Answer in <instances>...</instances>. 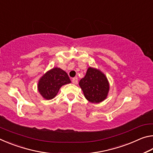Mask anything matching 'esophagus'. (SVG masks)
Instances as JSON below:
<instances>
[{"mask_svg": "<svg viewBox=\"0 0 153 153\" xmlns=\"http://www.w3.org/2000/svg\"><path fill=\"white\" fill-rule=\"evenodd\" d=\"M77 77H74L73 79H72V83H73L74 84H77Z\"/></svg>", "mask_w": 153, "mask_h": 153, "instance_id": "obj_1", "label": "esophagus"}]
</instances>
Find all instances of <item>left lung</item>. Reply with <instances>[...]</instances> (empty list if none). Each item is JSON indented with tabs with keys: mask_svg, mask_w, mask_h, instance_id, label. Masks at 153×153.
Here are the masks:
<instances>
[{
	"mask_svg": "<svg viewBox=\"0 0 153 153\" xmlns=\"http://www.w3.org/2000/svg\"><path fill=\"white\" fill-rule=\"evenodd\" d=\"M84 97L92 103H99L108 95L109 84L105 75L97 69L89 67L86 76L79 82Z\"/></svg>",
	"mask_w": 153,
	"mask_h": 153,
	"instance_id": "left-lung-1",
	"label": "left lung"
}]
</instances>
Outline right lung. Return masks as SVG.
<instances>
[{
  "instance_id": "right-lung-1",
  "label": "right lung",
  "mask_w": 153,
  "mask_h": 153,
  "mask_svg": "<svg viewBox=\"0 0 153 153\" xmlns=\"http://www.w3.org/2000/svg\"><path fill=\"white\" fill-rule=\"evenodd\" d=\"M70 82L71 80L65 71L55 67L48 71L40 79L38 90L44 98L51 100L56 97L62 86Z\"/></svg>"
}]
</instances>
